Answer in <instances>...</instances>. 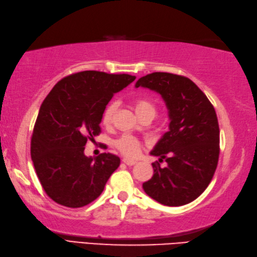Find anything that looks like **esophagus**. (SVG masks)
<instances>
[{"mask_svg":"<svg viewBox=\"0 0 257 257\" xmlns=\"http://www.w3.org/2000/svg\"><path fill=\"white\" fill-rule=\"evenodd\" d=\"M124 164H126L127 166H133V165H135L136 164V162H134V161H131V159H127V158H123V161H122Z\"/></svg>","mask_w":257,"mask_h":257,"instance_id":"1","label":"esophagus"}]
</instances>
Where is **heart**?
Segmentation results:
<instances>
[{"label":"heart","instance_id":"obj_1","mask_svg":"<svg viewBox=\"0 0 257 257\" xmlns=\"http://www.w3.org/2000/svg\"><path fill=\"white\" fill-rule=\"evenodd\" d=\"M133 106L140 118H153L155 116L156 106L154 105L153 102H151L146 98H135L133 100ZM115 111L116 104L114 103V102H111V103L107 104L105 106V109L103 110V113H102V123L104 125H110L113 121V116L114 114H115ZM114 146H115L123 155L130 158L138 157L142 148L141 142L131 135H122L121 138L114 142Z\"/></svg>","mask_w":257,"mask_h":257}]
</instances>
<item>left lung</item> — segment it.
<instances>
[{
    "label": "left lung",
    "mask_w": 257,
    "mask_h": 257,
    "mask_svg": "<svg viewBox=\"0 0 257 257\" xmlns=\"http://www.w3.org/2000/svg\"><path fill=\"white\" fill-rule=\"evenodd\" d=\"M136 88L156 91L166 102L169 131L151 152L165 159L161 168L153 163L154 175L143 189L157 202L179 207L206 190L218 166L220 130L213 105L189 78L169 72H153L140 78Z\"/></svg>",
    "instance_id": "obj_1"
}]
</instances>
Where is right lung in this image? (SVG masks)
Segmentation results:
<instances>
[{
	"label": "right lung",
	"instance_id": "obj_1",
	"mask_svg": "<svg viewBox=\"0 0 257 257\" xmlns=\"http://www.w3.org/2000/svg\"><path fill=\"white\" fill-rule=\"evenodd\" d=\"M134 80L126 73L81 71L61 79L44 100L31 156L43 189L55 202L80 208L103 191L121 161L110 153L87 157L84 146L100 134L102 113L113 94Z\"/></svg>",
	"mask_w": 257,
	"mask_h": 257
}]
</instances>
